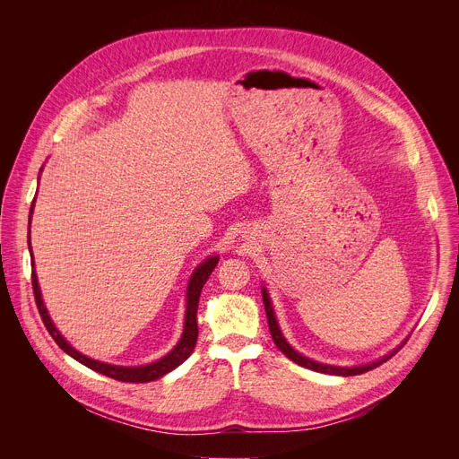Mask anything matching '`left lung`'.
Listing matches in <instances>:
<instances>
[{
	"mask_svg": "<svg viewBox=\"0 0 459 459\" xmlns=\"http://www.w3.org/2000/svg\"><path fill=\"white\" fill-rule=\"evenodd\" d=\"M264 303H265V312H267V321H269V331H271V336L276 343V347L294 363L305 367V368H310V370H316V372H323V374H333V376H356V374H363V372H368L376 367H379L381 363H385L386 359H390L392 356H394V352L385 356L383 359L379 361H374L370 365H363V367H333V365H323V363H317V361H312L305 356H301L299 352H296L289 343L287 340L283 338L280 326H278V321H276V316H274V310H273V305H271V299H269V294H267V289H264Z\"/></svg>",
	"mask_w": 459,
	"mask_h": 459,
	"instance_id": "8db88e82",
	"label": "left lung"
}]
</instances>
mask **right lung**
I'll use <instances>...</instances> for the list:
<instances>
[{
    "label": "right lung",
    "instance_id": "add662e5",
    "mask_svg": "<svg viewBox=\"0 0 459 459\" xmlns=\"http://www.w3.org/2000/svg\"><path fill=\"white\" fill-rule=\"evenodd\" d=\"M32 209H34V202H32V207H30V214H32ZM29 248H30V239H29ZM216 265H218V257L214 255V257H209L205 264H202L198 269L194 271V274L190 278V283H188V289H186L185 329H183V336H181L179 343L165 358H161L156 363L145 365V367H116V365H108V363H101V361L91 359V358L80 354L76 349H73L67 342H65V338L56 331L52 319L47 314V308L43 305L41 292H39V287H38V278L34 274V261H32V276L30 278H32V290H34V299H36L39 316H41V319H43V323L47 326L48 334L59 345V349L63 352H67L71 358H74L82 365H85V367H89V368H92V370H96V372H100L103 376H108L112 379L125 381V383H147V381L158 379V377L165 376L167 372L174 370L176 367H179L192 354V351L195 347V342H198V321H195V312H198L200 294H202V289L207 283V280H209V276H211V273L214 271Z\"/></svg>",
    "mask_w": 459,
    "mask_h": 459
}]
</instances>
